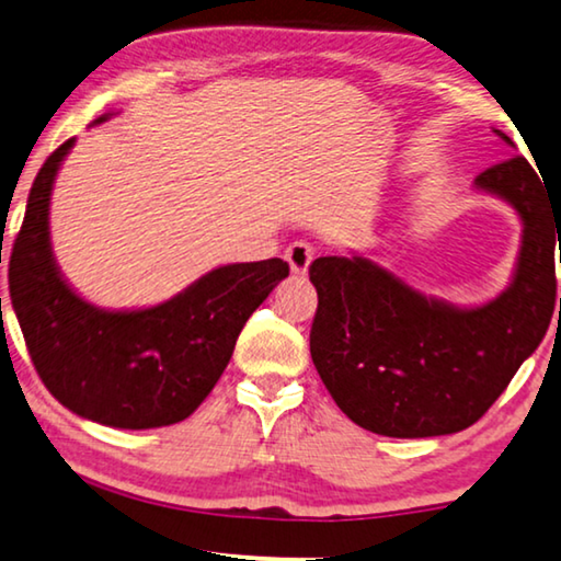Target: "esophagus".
<instances>
[{
	"instance_id": "esophagus-1",
	"label": "esophagus",
	"mask_w": 561,
	"mask_h": 561,
	"mask_svg": "<svg viewBox=\"0 0 561 561\" xmlns=\"http://www.w3.org/2000/svg\"><path fill=\"white\" fill-rule=\"evenodd\" d=\"M313 255H316V248L306 243V240H296V243H290L286 248V261L290 265V271L298 273V275H304L308 271V265H310V261H313Z\"/></svg>"
}]
</instances>
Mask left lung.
<instances>
[{
	"label": "left lung",
	"mask_w": 561,
	"mask_h": 561,
	"mask_svg": "<svg viewBox=\"0 0 561 561\" xmlns=\"http://www.w3.org/2000/svg\"><path fill=\"white\" fill-rule=\"evenodd\" d=\"M541 180L522 154L473 180L479 191L512 203L524 222L512 286L486 306L426 298L358 255L310 263L318 290L310 358L353 424L393 438L456 434L504 393L545 339L557 306L561 201L551 203Z\"/></svg>",
	"instance_id": "1"
}]
</instances>
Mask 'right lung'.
I'll return each instance as SVG.
<instances>
[{
    "label": "right lung",
    "instance_id": "1",
    "mask_svg": "<svg viewBox=\"0 0 561 561\" xmlns=\"http://www.w3.org/2000/svg\"><path fill=\"white\" fill-rule=\"evenodd\" d=\"M72 145L34 178L12 245L10 296L30 358L77 416L115 428L178 424L213 391L245 321L290 268L280 257L222 265L154 308L90 306L62 280L49 245L51 183Z\"/></svg>",
    "mask_w": 561,
    "mask_h": 561
}]
</instances>
